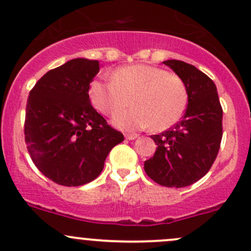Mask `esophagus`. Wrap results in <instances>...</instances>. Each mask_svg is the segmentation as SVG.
<instances>
[{"label":"esophagus","mask_w":251,"mask_h":251,"mask_svg":"<svg viewBox=\"0 0 251 251\" xmlns=\"http://www.w3.org/2000/svg\"><path fill=\"white\" fill-rule=\"evenodd\" d=\"M137 137H138V134H136V133H126L125 134V138L128 139V141H133V139H136Z\"/></svg>","instance_id":"esophagus-1"}]
</instances>
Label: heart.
Instances as JSON below:
<instances>
[{
    "instance_id": "heart-1",
    "label": "heart",
    "mask_w": 251,
    "mask_h": 251,
    "mask_svg": "<svg viewBox=\"0 0 251 251\" xmlns=\"http://www.w3.org/2000/svg\"><path fill=\"white\" fill-rule=\"evenodd\" d=\"M89 99L95 109L112 115L128 101L133 107L114 115L113 125L124 131H165L176 125L188 107V89L183 79L162 68L132 65L115 70L112 81L92 80Z\"/></svg>"
}]
</instances>
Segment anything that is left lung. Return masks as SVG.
I'll return each instance as SVG.
<instances>
[{
    "mask_svg": "<svg viewBox=\"0 0 251 251\" xmlns=\"http://www.w3.org/2000/svg\"><path fill=\"white\" fill-rule=\"evenodd\" d=\"M163 63L185 83L188 108L172 128L152 134L157 148L144 162V171L160 185L185 188L204 176L214 163L223 138V108L207 75L179 60Z\"/></svg>",
    "mask_w": 251,
    "mask_h": 251,
    "instance_id": "obj_1",
    "label": "left lung"
}]
</instances>
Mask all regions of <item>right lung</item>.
Listing matches in <instances>:
<instances>
[{
    "label": "right lung",
    "mask_w": 251,
    "mask_h": 251,
    "mask_svg": "<svg viewBox=\"0 0 251 251\" xmlns=\"http://www.w3.org/2000/svg\"><path fill=\"white\" fill-rule=\"evenodd\" d=\"M99 71L97 60H70L47 72L28 95L24 127L28 154L59 185L79 186L96 179L110 150L124 141L89 99Z\"/></svg>",
    "instance_id": "1"
}]
</instances>
